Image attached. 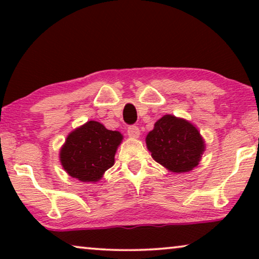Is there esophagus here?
Instances as JSON below:
<instances>
[{
  "label": "esophagus",
  "mask_w": 259,
  "mask_h": 259,
  "mask_svg": "<svg viewBox=\"0 0 259 259\" xmlns=\"http://www.w3.org/2000/svg\"><path fill=\"white\" fill-rule=\"evenodd\" d=\"M127 133H128L131 138H134V139L140 137V130L138 128V126H130L128 130H127Z\"/></svg>",
  "instance_id": "1"
}]
</instances>
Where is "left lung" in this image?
<instances>
[{
    "label": "left lung",
    "instance_id": "left-lung-1",
    "mask_svg": "<svg viewBox=\"0 0 259 259\" xmlns=\"http://www.w3.org/2000/svg\"><path fill=\"white\" fill-rule=\"evenodd\" d=\"M146 146L152 158L173 173L192 171L206 148L192 122L171 114L157 120L146 136Z\"/></svg>",
    "mask_w": 259,
    "mask_h": 259
}]
</instances>
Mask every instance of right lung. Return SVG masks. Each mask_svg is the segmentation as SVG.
<instances>
[{"label": "right lung", "instance_id": "right-lung-1", "mask_svg": "<svg viewBox=\"0 0 259 259\" xmlns=\"http://www.w3.org/2000/svg\"><path fill=\"white\" fill-rule=\"evenodd\" d=\"M123 139L118 131L107 130L91 120L73 130L60 148V162L72 178L97 183L114 165V157Z\"/></svg>", "mask_w": 259, "mask_h": 259}]
</instances>
